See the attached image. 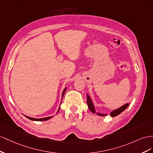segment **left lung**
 <instances>
[{
  "instance_id": "8db88e82",
  "label": "left lung",
  "mask_w": 153,
  "mask_h": 153,
  "mask_svg": "<svg viewBox=\"0 0 153 153\" xmlns=\"http://www.w3.org/2000/svg\"><path fill=\"white\" fill-rule=\"evenodd\" d=\"M86 102L87 104H88V107L89 108V110L92 112L93 113H96V114L98 115L99 116H106L108 114H105V113H99V112H96L95 111V106L93 104L92 101H91V97H90V95H88V94H86ZM129 106V104L128 103H126L125 104H124L123 106H122L121 107L119 108L118 109H115V110H113L111 113H110V116L111 117H116L117 115H119L120 113L123 112V111H124L126 108Z\"/></svg>"
}]
</instances>
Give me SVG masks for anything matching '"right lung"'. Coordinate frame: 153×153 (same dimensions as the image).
<instances>
[{"label":"right lung","instance_id":"1","mask_svg":"<svg viewBox=\"0 0 153 153\" xmlns=\"http://www.w3.org/2000/svg\"><path fill=\"white\" fill-rule=\"evenodd\" d=\"M66 90H67V87H66V88H65V89L63 90V92H62V101H61V103H60V104H62V99H63V95H64V94H65V91H66ZM59 108H60V106H59V108L58 110V111H57V113L59 111ZM25 116L26 117H27V119H30V120H34V121H45V120H49V119H51V118L53 117V116H51V117H45V118H40V119H36V118L30 117H27V116H26V115H25Z\"/></svg>","mask_w":153,"mask_h":153}]
</instances>
